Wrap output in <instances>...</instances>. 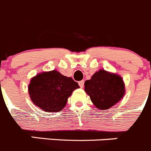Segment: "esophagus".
Wrapping results in <instances>:
<instances>
[{"mask_svg": "<svg viewBox=\"0 0 151 151\" xmlns=\"http://www.w3.org/2000/svg\"><path fill=\"white\" fill-rule=\"evenodd\" d=\"M84 84H85V81H84V80L78 81V85H79L80 88H83V87H84Z\"/></svg>", "mask_w": 151, "mask_h": 151, "instance_id": "esophagus-1", "label": "esophagus"}]
</instances>
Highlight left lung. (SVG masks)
<instances>
[{"instance_id": "1", "label": "left lung", "mask_w": 151, "mask_h": 151, "mask_svg": "<svg viewBox=\"0 0 151 151\" xmlns=\"http://www.w3.org/2000/svg\"><path fill=\"white\" fill-rule=\"evenodd\" d=\"M85 91L96 108L105 110L124 97L125 85L120 76L100 70L85 81Z\"/></svg>"}]
</instances>
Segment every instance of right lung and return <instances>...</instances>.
Instances as JSON below:
<instances>
[{
  "label": "right lung",
  "mask_w": 151,
  "mask_h": 151,
  "mask_svg": "<svg viewBox=\"0 0 151 151\" xmlns=\"http://www.w3.org/2000/svg\"><path fill=\"white\" fill-rule=\"evenodd\" d=\"M77 88L78 83L71 77L52 70L33 77L28 93L33 103L45 112H58L66 106L68 98Z\"/></svg>",
  "instance_id": "right-lung-1"
}]
</instances>
